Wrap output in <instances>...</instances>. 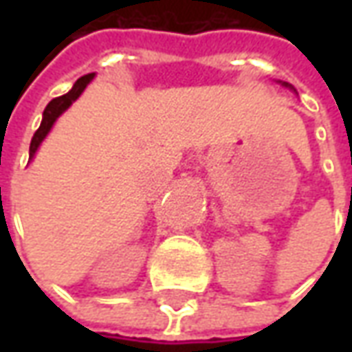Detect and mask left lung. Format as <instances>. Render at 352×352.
Wrapping results in <instances>:
<instances>
[{
  "mask_svg": "<svg viewBox=\"0 0 352 352\" xmlns=\"http://www.w3.org/2000/svg\"><path fill=\"white\" fill-rule=\"evenodd\" d=\"M283 87H288V88H292V85H288V82H283Z\"/></svg>",
  "mask_w": 352,
  "mask_h": 352,
  "instance_id": "obj_1",
  "label": "left lung"
}]
</instances>
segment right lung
Returning <instances> with one entry per match:
<instances>
[{
  "label": "right lung",
  "mask_w": 352,
  "mask_h": 352,
  "mask_svg": "<svg viewBox=\"0 0 352 352\" xmlns=\"http://www.w3.org/2000/svg\"><path fill=\"white\" fill-rule=\"evenodd\" d=\"M92 79H94V73H88V75H85V77H80V79L73 85V88L69 90V92L64 94V96H60V98H54V100L50 101L49 105L45 107V111H43L41 126H39V130L35 131L34 138H32V143H30V160L34 158V154L37 153V148H39V145H41L43 139L47 138V133L50 131V128L54 126L58 116L62 115L65 109L69 107L73 101L79 98L80 94H82V90L90 85V80Z\"/></svg>",
  "instance_id": "right-lung-1"
}]
</instances>
